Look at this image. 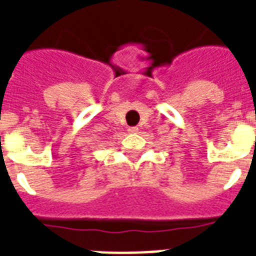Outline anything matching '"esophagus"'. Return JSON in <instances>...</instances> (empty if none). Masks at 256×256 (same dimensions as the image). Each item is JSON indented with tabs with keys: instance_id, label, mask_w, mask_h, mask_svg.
<instances>
[{
	"instance_id": "34e87169",
	"label": "esophagus",
	"mask_w": 256,
	"mask_h": 256,
	"mask_svg": "<svg viewBox=\"0 0 256 256\" xmlns=\"http://www.w3.org/2000/svg\"><path fill=\"white\" fill-rule=\"evenodd\" d=\"M128 132H138V128H136V126H132V128H128Z\"/></svg>"
}]
</instances>
